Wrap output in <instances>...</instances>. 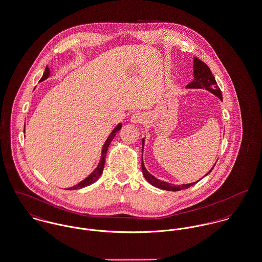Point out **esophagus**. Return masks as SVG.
Returning a JSON list of instances; mask_svg holds the SVG:
<instances>
[{"label": "esophagus", "mask_w": 262, "mask_h": 262, "mask_svg": "<svg viewBox=\"0 0 262 262\" xmlns=\"http://www.w3.org/2000/svg\"><path fill=\"white\" fill-rule=\"evenodd\" d=\"M144 120H145V116L142 113H134L130 118V121L133 124H140V123H142Z\"/></svg>", "instance_id": "obj_1"}]
</instances>
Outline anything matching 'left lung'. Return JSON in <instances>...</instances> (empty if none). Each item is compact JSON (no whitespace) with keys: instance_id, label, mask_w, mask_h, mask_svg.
Wrapping results in <instances>:
<instances>
[{"instance_id":"obj_1","label":"left lung","mask_w":262,"mask_h":262,"mask_svg":"<svg viewBox=\"0 0 262 262\" xmlns=\"http://www.w3.org/2000/svg\"><path fill=\"white\" fill-rule=\"evenodd\" d=\"M193 69H194V80L191 82L190 84H188L186 86L187 89H205L207 91H209L210 93H212L213 95L218 97L221 101H222V93L219 89V87L217 86V83H216V80H215L214 76L212 75V73L210 71L209 67L203 63L202 61H200L199 59H197L196 57H194V65H193ZM144 144H145V138L142 139V152L143 149H144ZM217 162V161H216ZM215 162V164H216ZM213 167L205 174V176H207L211 171L212 169L214 168ZM142 173L144 175V178L153 186L159 188V189H162V190L166 191H180L183 190V189H187L191 187L192 185H194L195 183H197L198 181L196 182H192V183H188V184H181V185H175V184H171V183H168L165 181H162L158 178H156L155 176H153L152 174H150L147 169L145 168L144 165V162H143V155H142ZM204 177V176H203Z\"/></svg>"}]
</instances>
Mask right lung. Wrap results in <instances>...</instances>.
I'll list each match as a JSON object with an SVG mask.
<instances>
[{
    "label": "right lung",
    "instance_id": "obj_1",
    "mask_svg": "<svg viewBox=\"0 0 262 262\" xmlns=\"http://www.w3.org/2000/svg\"><path fill=\"white\" fill-rule=\"evenodd\" d=\"M50 75H51V72H50V69H49V67L47 66L46 69H45V72L43 73V76H42L40 82L45 81L46 79H48V78L50 77ZM121 127H122V123H119V124L112 130V132L109 134V136L107 137L106 141H105L103 147H102L100 161H99V163H98V165H97L95 169H94L84 180H82L81 182H79L78 184H76V185H74V186H72V187L66 188L67 190H77V189L84 188V187H86V186H89V185L93 184L94 182H96V181L99 179V177H100L101 174L103 173V168H104V165H105V159H106V154H107L108 147H109L111 141L114 139V137L116 136V133H117L118 131H120Z\"/></svg>",
    "mask_w": 262,
    "mask_h": 262
}]
</instances>
